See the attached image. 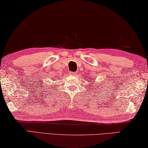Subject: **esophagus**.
Returning a JSON list of instances; mask_svg holds the SVG:
<instances>
[{"label":"esophagus","instance_id":"1","mask_svg":"<svg viewBox=\"0 0 148 148\" xmlns=\"http://www.w3.org/2000/svg\"><path fill=\"white\" fill-rule=\"evenodd\" d=\"M69 74H70L71 76H75V74H75L74 72H71V73Z\"/></svg>","mask_w":148,"mask_h":148}]
</instances>
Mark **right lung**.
Returning <instances> with one entry per match:
<instances>
[{"label": "right lung", "instance_id": "add662e5", "mask_svg": "<svg viewBox=\"0 0 148 148\" xmlns=\"http://www.w3.org/2000/svg\"><path fill=\"white\" fill-rule=\"evenodd\" d=\"M46 86H47V85H46Z\"/></svg>", "mask_w": 148, "mask_h": 148}]
</instances>
